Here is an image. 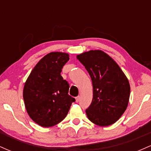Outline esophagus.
I'll return each mask as SVG.
<instances>
[{
  "label": "esophagus",
  "mask_w": 151,
  "mask_h": 151,
  "mask_svg": "<svg viewBox=\"0 0 151 151\" xmlns=\"http://www.w3.org/2000/svg\"><path fill=\"white\" fill-rule=\"evenodd\" d=\"M75 99H76V102H79V99H80V96H77V97L75 98Z\"/></svg>",
  "instance_id": "esophagus-1"
}]
</instances>
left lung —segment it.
<instances>
[{
  "label": "left lung",
  "mask_w": 151,
  "mask_h": 151,
  "mask_svg": "<svg viewBox=\"0 0 151 151\" xmlns=\"http://www.w3.org/2000/svg\"><path fill=\"white\" fill-rule=\"evenodd\" d=\"M89 72L93 85V99L86 109L88 119L100 126L114 124L127 108L130 84L119 66L101 50L77 55Z\"/></svg>",
  "instance_id": "obj_1"
}]
</instances>
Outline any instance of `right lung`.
Instances as JSON below:
<instances>
[{
  "label": "right lung",
  "mask_w": 151,
  "mask_h": 151,
  "mask_svg": "<svg viewBox=\"0 0 151 151\" xmlns=\"http://www.w3.org/2000/svg\"><path fill=\"white\" fill-rule=\"evenodd\" d=\"M69 55L50 52L38 62L26 81L23 99L27 114L36 124L51 127L63 120L75 99L68 94L70 85L61 76Z\"/></svg>",
  "instance_id": "obj_1"
}]
</instances>
